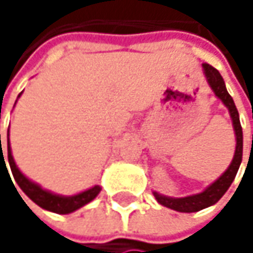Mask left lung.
<instances>
[{"mask_svg":"<svg viewBox=\"0 0 253 253\" xmlns=\"http://www.w3.org/2000/svg\"><path fill=\"white\" fill-rule=\"evenodd\" d=\"M202 67H204V75L207 77L210 87L212 89L215 96L218 99H221V102L227 107L228 113H230L234 134H236V149H234V157H233L227 170L214 183H211L204 192L190 195V196H184V198H170V196H164L158 192H154V196L158 201V204H161L170 210L178 211V212H196V211H201L204 208H208V207L217 204L223 198V195L227 192L230 184L233 183L234 177L237 174V170L242 163V154H243V133H242V126H240V120H239V113H237L233 98L230 96V93L226 89V83L217 69H214L212 66H210L207 63L202 64Z\"/></svg>","mask_w":253,"mask_h":253,"instance_id":"8db88e82","label":"left lung"}]
</instances>
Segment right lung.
I'll return each instance as SVG.
<instances>
[{
    "instance_id": "1",
    "label": "right lung",
    "mask_w": 253,
    "mask_h": 253,
    "mask_svg": "<svg viewBox=\"0 0 253 253\" xmlns=\"http://www.w3.org/2000/svg\"><path fill=\"white\" fill-rule=\"evenodd\" d=\"M20 96V95H19ZM17 102V101H16ZM16 105V104H14ZM0 148H1V136H0ZM7 154H8V164H10V169H11V173L14 176V180L17 181V184L20 186V189L25 192L26 195L36 204L39 205L41 208L46 210V211H51V212H55V214H70L73 211H76L79 208L84 207L86 204H89L90 201H93L98 193L101 192V187L96 184L84 192H80L77 195L73 196H61V195H57V193H52L46 189H42L38 183L29 180L27 177L19 170V167L16 166L14 163V158H13V154H11V146H10V137H7ZM1 161L4 163L5 166V161H4V155L1 152L0 155V164ZM7 169V166H5ZM8 171V170H7Z\"/></svg>"
}]
</instances>
